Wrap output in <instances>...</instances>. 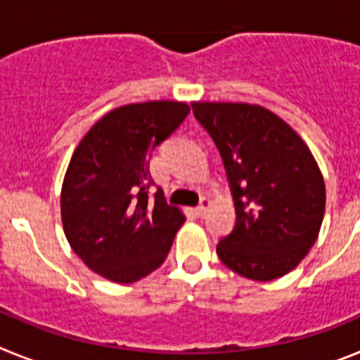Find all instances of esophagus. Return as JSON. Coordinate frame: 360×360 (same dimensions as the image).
Segmentation results:
<instances>
[{
  "mask_svg": "<svg viewBox=\"0 0 360 360\" xmlns=\"http://www.w3.org/2000/svg\"><path fill=\"white\" fill-rule=\"evenodd\" d=\"M209 207H211V202H209V200H207V198H203V200H202V203H200L198 207H196V209H195L196 216H198V218H203V216L207 214Z\"/></svg>",
  "mask_w": 360,
  "mask_h": 360,
  "instance_id": "esophagus-1",
  "label": "esophagus"
}]
</instances>
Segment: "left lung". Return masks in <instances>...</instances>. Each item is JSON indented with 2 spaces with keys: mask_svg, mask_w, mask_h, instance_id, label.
Returning <instances> with one entry per match:
<instances>
[{
  "mask_svg": "<svg viewBox=\"0 0 360 360\" xmlns=\"http://www.w3.org/2000/svg\"><path fill=\"white\" fill-rule=\"evenodd\" d=\"M231 182L236 225L216 252L225 266L272 281L303 262L319 236L326 189L316 158L281 117L257 104L193 103Z\"/></svg>",
  "mask_w": 360,
  "mask_h": 360,
  "instance_id": "1",
  "label": "left lung"
}]
</instances>
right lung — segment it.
Here are the masks:
<instances>
[{"instance_id":"1","label":"right lung","mask_w":360,"mask_h":360,"mask_svg":"<svg viewBox=\"0 0 360 360\" xmlns=\"http://www.w3.org/2000/svg\"><path fill=\"white\" fill-rule=\"evenodd\" d=\"M178 101L115 108L82 136L66 169L61 219L73 252L95 274L135 283L167 257L186 216L162 189L149 200V155L189 115Z\"/></svg>"}]
</instances>
